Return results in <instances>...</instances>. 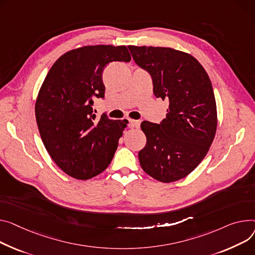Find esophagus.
I'll use <instances>...</instances> for the list:
<instances>
[{"instance_id": "obj_1", "label": "esophagus", "mask_w": 255, "mask_h": 255, "mask_svg": "<svg viewBox=\"0 0 255 255\" xmlns=\"http://www.w3.org/2000/svg\"><path fill=\"white\" fill-rule=\"evenodd\" d=\"M129 123H130V126L133 127V128H139L140 127V121H138V120H130Z\"/></svg>"}]
</instances>
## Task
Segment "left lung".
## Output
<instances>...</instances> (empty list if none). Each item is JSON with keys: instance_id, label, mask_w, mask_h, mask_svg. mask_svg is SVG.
Listing matches in <instances>:
<instances>
[{"instance_id": "1", "label": "left lung", "mask_w": 255, "mask_h": 255, "mask_svg": "<svg viewBox=\"0 0 255 255\" xmlns=\"http://www.w3.org/2000/svg\"><path fill=\"white\" fill-rule=\"evenodd\" d=\"M151 77L154 94L169 103L166 119L140 125L146 136L138 159L143 171L162 182L189 175L204 159L217 127L215 96L201 63L182 51L166 47L128 46Z\"/></svg>"}]
</instances>
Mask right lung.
<instances>
[{"instance_id": "obj_1", "label": "right lung", "mask_w": 255, "mask_h": 255, "mask_svg": "<svg viewBox=\"0 0 255 255\" xmlns=\"http://www.w3.org/2000/svg\"><path fill=\"white\" fill-rule=\"evenodd\" d=\"M126 46L96 45L61 55L47 74L36 101L43 143L56 165L77 179L105 171L113 160L127 120H95V98H104L103 72L112 61L129 62Z\"/></svg>"}]
</instances>
